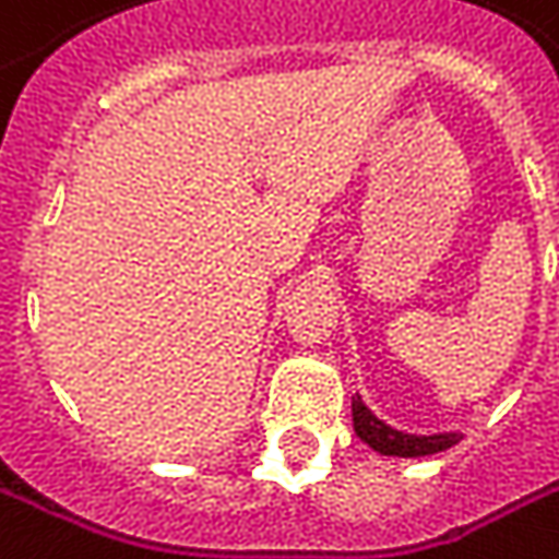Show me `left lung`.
Listing matches in <instances>:
<instances>
[{
    "label": "left lung",
    "mask_w": 559,
    "mask_h": 559,
    "mask_svg": "<svg viewBox=\"0 0 559 559\" xmlns=\"http://www.w3.org/2000/svg\"><path fill=\"white\" fill-rule=\"evenodd\" d=\"M353 427H356V436L365 445H371L380 454H390V457H427V454L445 452V449L461 442V433H402V430H395L390 424H383L380 417H374L371 408L361 402V395L353 399Z\"/></svg>",
    "instance_id": "1"
}]
</instances>
